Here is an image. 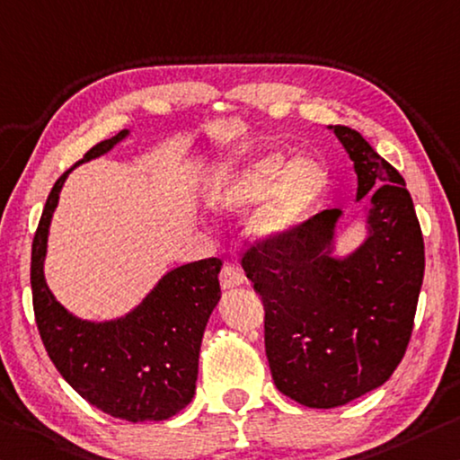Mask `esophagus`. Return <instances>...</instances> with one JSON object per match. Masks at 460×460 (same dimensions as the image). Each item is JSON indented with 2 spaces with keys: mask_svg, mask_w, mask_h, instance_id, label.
Instances as JSON below:
<instances>
[{
  "mask_svg": "<svg viewBox=\"0 0 460 460\" xmlns=\"http://www.w3.org/2000/svg\"><path fill=\"white\" fill-rule=\"evenodd\" d=\"M221 287L223 288H235L239 287V284H243V274L242 270H239L237 266H231V264H225L223 270H221Z\"/></svg>",
  "mask_w": 460,
  "mask_h": 460,
  "instance_id": "1",
  "label": "esophagus"
}]
</instances>
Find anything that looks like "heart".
I'll return each instance as SVG.
<instances>
[{
    "instance_id": "obj_1",
    "label": "heart",
    "mask_w": 460,
    "mask_h": 460,
    "mask_svg": "<svg viewBox=\"0 0 460 460\" xmlns=\"http://www.w3.org/2000/svg\"><path fill=\"white\" fill-rule=\"evenodd\" d=\"M327 190L330 172L322 164L272 151L210 186L207 202L218 215H243L264 204L252 218L250 233L258 243L276 245L309 221Z\"/></svg>"
}]
</instances>
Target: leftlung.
<instances>
[{"instance_id": "obj_1", "label": "left lung", "mask_w": 460, "mask_h": 460, "mask_svg": "<svg viewBox=\"0 0 460 460\" xmlns=\"http://www.w3.org/2000/svg\"><path fill=\"white\" fill-rule=\"evenodd\" d=\"M368 194L367 237L335 256L340 208L311 217L293 237L256 243L242 266L266 309L274 385L296 403L332 410L389 381L410 344L424 280V237L405 180L358 130L330 127Z\"/></svg>"}]
</instances>
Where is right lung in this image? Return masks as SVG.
Segmentation results:
<instances>
[{"instance_id":"1","label":"right lung","mask_w":460,"mask_h":460,"mask_svg":"<svg viewBox=\"0 0 460 460\" xmlns=\"http://www.w3.org/2000/svg\"><path fill=\"white\" fill-rule=\"evenodd\" d=\"M128 133L125 128L98 143L79 164L104 155ZM71 170L55 181L32 242L31 284L40 340L65 381L100 411L133 424L170 420L194 397L204 327L221 298L223 261L208 258L170 270L133 311L111 322L73 315L45 280L50 218Z\"/></svg>"}]
</instances>
